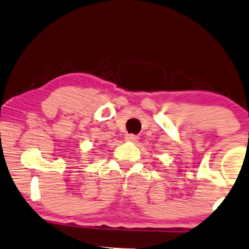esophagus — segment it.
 Segmentation results:
<instances>
[{
	"instance_id": "34e87169",
	"label": "esophagus",
	"mask_w": 249,
	"mask_h": 249,
	"mask_svg": "<svg viewBox=\"0 0 249 249\" xmlns=\"http://www.w3.org/2000/svg\"><path fill=\"white\" fill-rule=\"evenodd\" d=\"M137 139H138V137H137L136 134L130 133V134H126V136H125V141L126 142H137Z\"/></svg>"
}]
</instances>
